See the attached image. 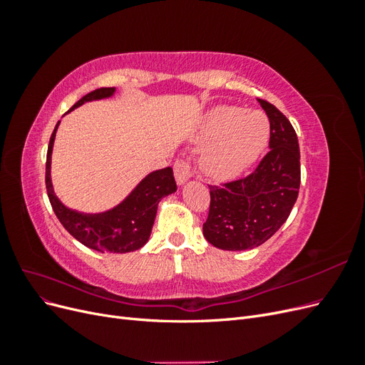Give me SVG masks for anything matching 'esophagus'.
<instances>
[{"mask_svg": "<svg viewBox=\"0 0 365 365\" xmlns=\"http://www.w3.org/2000/svg\"><path fill=\"white\" fill-rule=\"evenodd\" d=\"M173 172H175V178L178 184H184L187 180L190 178L193 170H192V164L187 158H180L176 160L173 165Z\"/></svg>", "mask_w": 365, "mask_h": 365, "instance_id": "obj_1", "label": "esophagus"}]
</instances>
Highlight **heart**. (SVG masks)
Returning <instances> with one entry per match:
<instances>
[{
	"label": "heart",
	"mask_w": 365,
	"mask_h": 365,
	"mask_svg": "<svg viewBox=\"0 0 365 365\" xmlns=\"http://www.w3.org/2000/svg\"><path fill=\"white\" fill-rule=\"evenodd\" d=\"M269 126L260 113H244L236 106H217L201 129V138L212 141L202 153V165L215 178L240 173L267 145Z\"/></svg>",
	"instance_id": "heart-1"
}]
</instances>
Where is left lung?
Wrapping results in <instances>:
<instances>
[{
	"label": "left lung",
	"instance_id": "1",
	"mask_svg": "<svg viewBox=\"0 0 365 365\" xmlns=\"http://www.w3.org/2000/svg\"><path fill=\"white\" fill-rule=\"evenodd\" d=\"M269 120V150L242 178L210 184L205 239L227 251L267 242L288 219L300 190V148L291 121L272 103L257 98Z\"/></svg>",
	"mask_w": 365,
	"mask_h": 365
}]
</instances>
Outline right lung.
<instances>
[{
    "label": "right lung",
    "instance_id": "add662e5",
    "mask_svg": "<svg viewBox=\"0 0 365 365\" xmlns=\"http://www.w3.org/2000/svg\"><path fill=\"white\" fill-rule=\"evenodd\" d=\"M113 93L114 88H97V90L83 96L71 109L81 106L85 102L109 97ZM56 129L58 126L54 128L48 143L46 163V185L53 212L58 216L59 222L74 239L79 240L85 247L96 251L123 254L141 248L150 236L161 197L176 190L172 168H165L148 175L137 185V189L118 207L111 210V212L102 215L77 213L74 210L65 207L53 192L50 180V164Z\"/></svg>",
    "mask_w": 365,
    "mask_h": 365
}]
</instances>
